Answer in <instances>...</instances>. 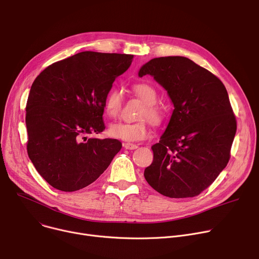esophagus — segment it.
<instances>
[{
  "instance_id": "esophagus-1",
  "label": "esophagus",
  "mask_w": 259,
  "mask_h": 259,
  "mask_svg": "<svg viewBox=\"0 0 259 259\" xmlns=\"http://www.w3.org/2000/svg\"><path fill=\"white\" fill-rule=\"evenodd\" d=\"M124 148L127 150H135V149H137V145L131 144V143H125Z\"/></svg>"
}]
</instances>
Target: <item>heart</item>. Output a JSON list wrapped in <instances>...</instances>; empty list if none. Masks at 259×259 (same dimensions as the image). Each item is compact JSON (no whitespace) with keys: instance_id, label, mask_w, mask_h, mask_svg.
Returning a JSON list of instances; mask_svg holds the SVG:
<instances>
[{"instance_id":"obj_1","label":"heart","mask_w":259,"mask_h":259,"mask_svg":"<svg viewBox=\"0 0 259 259\" xmlns=\"http://www.w3.org/2000/svg\"><path fill=\"white\" fill-rule=\"evenodd\" d=\"M131 92L144 103L139 118H148L154 125H160L166 116V109L156 103L158 96L156 89L151 84L141 82L133 84ZM120 107H122V95L115 89L109 91L104 100L105 114L110 118H114L118 115ZM108 133L113 139L137 142L147 139L150 134V127L146 119H141L135 123L118 122L109 126Z\"/></svg>"}]
</instances>
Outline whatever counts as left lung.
I'll list each match as a JSON object with an SVG mask.
<instances>
[{
    "label": "left lung",
    "instance_id": "obj_1",
    "mask_svg": "<svg viewBox=\"0 0 259 259\" xmlns=\"http://www.w3.org/2000/svg\"><path fill=\"white\" fill-rule=\"evenodd\" d=\"M167 91L174 104L147 182L168 198H193L217 179L230 159L236 119L225 85L212 73L182 56L154 58L140 70Z\"/></svg>",
    "mask_w": 259,
    "mask_h": 259
}]
</instances>
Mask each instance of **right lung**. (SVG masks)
I'll use <instances>...</instances> for the list:
<instances>
[{"label": "right lung", "instance_id": "obj_1", "mask_svg": "<svg viewBox=\"0 0 259 259\" xmlns=\"http://www.w3.org/2000/svg\"><path fill=\"white\" fill-rule=\"evenodd\" d=\"M133 55L85 51L52 63L34 80L26 105L27 152L56 189L75 192L96 181L122 143L88 139L105 129L104 100Z\"/></svg>", "mask_w": 259, "mask_h": 259}]
</instances>
